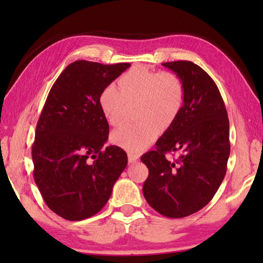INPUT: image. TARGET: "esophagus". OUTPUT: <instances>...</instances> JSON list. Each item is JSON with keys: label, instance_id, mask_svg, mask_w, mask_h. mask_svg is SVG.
Here are the masks:
<instances>
[{"label": "esophagus", "instance_id": "esophagus-1", "mask_svg": "<svg viewBox=\"0 0 263 263\" xmlns=\"http://www.w3.org/2000/svg\"><path fill=\"white\" fill-rule=\"evenodd\" d=\"M137 160H138V158L136 157V155L128 154V162H130V163H135V162H137Z\"/></svg>", "mask_w": 263, "mask_h": 263}]
</instances>
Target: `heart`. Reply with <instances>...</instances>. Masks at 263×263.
Returning a JSON list of instances; mask_svg holds the SVG:
<instances>
[{
    "mask_svg": "<svg viewBox=\"0 0 263 263\" xmlns=\"http://www.w3.org/2000/svg\"><path fill=\"white\" fill-rule=\"evenodd\" d=\"M118 86L111 83L102 90L101 110L116 126L125 118L127 105H138L136 118L140 123L123 125L112 136L118 146L138 154L152 144L159 127L167 130L179 118L184 104L183 83L172 72L136 66L119 78Z\"/></svg>",
    "mask_w": 263,
    "mask_h": 263,
    "instance_id": "heart-1",
    "label": "heart"
}]
</instances>
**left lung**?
I'll return each instance as SVG.
<instances>
[{
  "label": "left lung",
  "instance_id": "8db88e82",
  "mask_svg": "<svg viewBox=\"0 0 263 263\" xmlns=\"http://www.w3.org/2000/svg\"><path fill=\"white\" fill-rule=\"evenodd\" d=\"M181 79L184 104L179 118L141 157L148 168L146 201L160 215L183 218L203 209L217 193L230 157V123L217 84L191 61L163 62ZM180 152L175 162L167 153Z\"/></svg>",
  "mask_w": 263,
  "mask_h": 263
}]
</instances>
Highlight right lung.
Returning <instances> with one entry per match:
<instances>
[{
    "mask_svg": "<svg viewBox=\"0 0 263 263\" xmlns=\"http://www.w3.org/2000/svg\"><path fill=\"white\" fill-rule=\"evenodd\" d=\"M130 66L74 61L48 92L32 145L33 177L46 205L64 219L101 211L126 167L125 151L104 146L109 124L100 95Z\"/></svg>",
    "mask_w": 263,
    "mask_h": 263,
    "instance_id": "1",
    "label": "right lung"
}]
</instances>
